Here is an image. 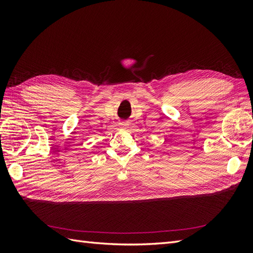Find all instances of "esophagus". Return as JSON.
Returning <instances> with one entry per match:
<instances>
[{
    "instance_id": "1",
    "label": "esophagus",
    "mask_w": 253,
    "mask_h": 253,
    "mask_svg": "<svg viewBox=\"0 0 253 253\" xmlns=\"http://www.w3.org/2000/svg\"><path fill=\"white\" fill-rule=\"evenodd\" d=\"M120 127H122V128H125V127H126L127 126V122H120Z\"/></svg>"
}]
</instances>
